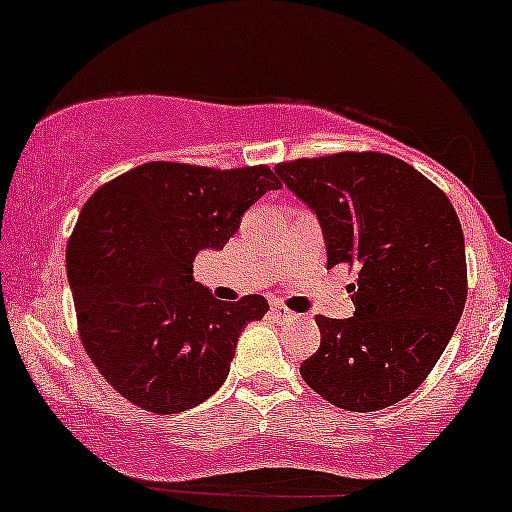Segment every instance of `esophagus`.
Segmentation results:
<instances>
[{"label":"esophagus","mask_w":512,"mask_h":512,"mask_svg":"<svg viewBox=\"0 0 512 512\" xmlns=\"http://www.w3.org/2000/svg\"><path fill=\"white\" fill-rule=\"evenodd\" d=\"M272 313L279 317V320H286V317H291L293 313L291 310H286V308H281V305H272Z\"/></svg>","instance_id":"1"}]
</instances>
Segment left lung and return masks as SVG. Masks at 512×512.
<instances>
[{
  "instance_id": "1",
  "label": "left lung",
  "mask_w": 512,
  "mask_h": 512,
  "mask_svg": "<svg viewBox=\"0 0 512 512\" xmlns=\"http://www.w3.org/2000/svg\"><path fill=\"white\" fill-rule=\"evenodd\" d=\"M317 214L327 267H358L354 317L317 315L320 349L301 363L317 395L346 411L402 402L448 346L464 301L460 219L440 187L378 151L296 158L274 168Z\"/></svg>"
}]
</instances>
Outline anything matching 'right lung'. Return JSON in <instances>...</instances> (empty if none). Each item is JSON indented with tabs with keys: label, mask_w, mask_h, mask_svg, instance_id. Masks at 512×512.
Returning <instances> with one entry per match:
<instances>
[{
	"label": "right lung",
	"mask_w": 512,
	"mask_h": 512,
	"mask_svg": "<svg viewBox=\"0 0 512 512\" xmlns=\"http://www.w3.org/2000/svg\"><path fill=\"white\" fill-rule=\"evenodd\" d=\"M281 182L267 166L151 161L98 187L67 245L79 337L122 397L178 414L226 380L243 327L267 298L219 301L192 279L199 250H221Z\"/></svg>",
	"instance_id": "add662e5"
}]
</instances>
